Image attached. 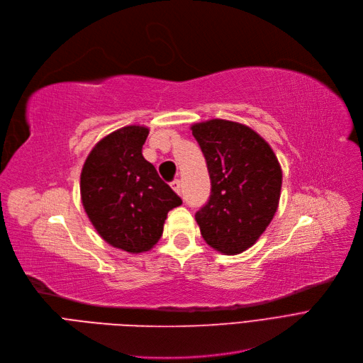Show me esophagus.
<instances>
[{
  "label": "esophagus",
  "mask_w": 363,
  "mask_h": 363,
  "mask_svg": "<svg viewBox=\"0 0 363 363\" xmlns=\"http://www.w3.org/2000/svg\"><path fill=\"white\" fill-rule=\"evenodd\" d=\"M171 187L174 189V192L177 194V195H182V182L180 180H174L171 183Z\"/></svg>",
  "instance_id": "1"
}]
</instances>
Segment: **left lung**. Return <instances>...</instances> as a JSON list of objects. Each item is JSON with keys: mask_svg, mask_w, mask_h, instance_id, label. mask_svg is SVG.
Listing matches in <instances>:
<instances>
[{"mask_svg": "<svg viewBox=\"0 0 363 363\" xmlns=\"http://www.w3.org/2000/svg\"><path fill=\"white\" fill-rule=\"evenodd\" d=\"M208 165L211 196L195 218L203 240L236 255L252 247L278 210L282 169L273 149L248 125L210 119L191 127Z\"/></svg>", "mask_w": 363, "mask_h": 363, "instance_id": "obj_1", "label": "left lung"}]
</instances>
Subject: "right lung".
Returning <instances> with one entry per match:
<instances>
[{
	"label": "right lung",
	"instance_id": "add662e5",
	"mask_svg": "<svg viewBox=\"0 0 363 363\" xmlns=\"http://www.w3.org/2000/svg\"><path fill=\"white\" fill-rule=\"evenodd\" d=\"M149 128L127 125L103 137L81 171L85 213L106 242L130 254L150 251L182 199L143 158Z\"/></svg>",
	"mask_w": 363,
	"mask_h": 363
}]
</instances>
